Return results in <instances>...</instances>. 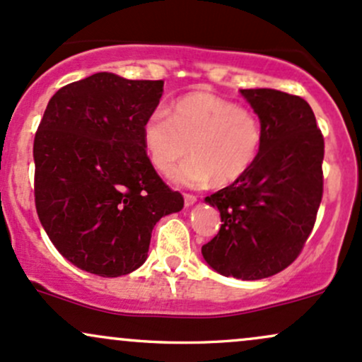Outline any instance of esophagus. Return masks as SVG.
<instances>
[{
	"mask_svg": "<svg viewBox=\"0 0 362 362\" xmlns=\"http://www.w3.org/2000/svg\"><path fill=\"white\" fill-rule=\"evenodd\" d=\"M194 203H197V197H193V194L186 193L185 194V206L188 209V206H193Z\"/></svg>",
	"mask_w": 362,
	"mask_h": 362,
	"instance_id": "obj_1",
	"label": "esophagus"
}]
</instances>
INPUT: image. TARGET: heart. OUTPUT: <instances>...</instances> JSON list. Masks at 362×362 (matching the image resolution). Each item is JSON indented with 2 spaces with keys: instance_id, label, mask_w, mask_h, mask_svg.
<instances>
[{
  "instance_id": "obj_1",
  "label": "heart",
  "mask_w": 362,
  "mask_h": 362,
  "mask_svg": "<svg viewBox=\"0 0 362 362\" xmlns=\"http://www.w3.org/2000/svg\"><path fill=\"white\" fill-rule=\"evenodd\" d=\"M141 141L150 164L170 174L192 152V159L174 173V181L189 188L215 182L227 186L253 168L263 132L258 116L233 100L210 92H192L173 105V116L156 109L141 124Z\"/></svg>"
}]
</instances>
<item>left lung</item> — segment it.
I'll use <instances>...</instances> for the list:
<instances>
[{
    "mask_svg": "<svg viewBox=\"0 0 362 362\" xmlns=\"http://www.w3.org/2000/svg\"><path fill=\"white\" fill-rule=\"evenodd\" d=\"M241 95L262 124V148L241 180L205 198L222 226L202 255L224 277L258 280L289 267L313 230L325 144L301 97L275 88H245Z\"/></svg>",
    "mask_w": 362,
    "mask_h": 362,
    "instance_id": "8db88e82",
    "label": "left lung"
}]
</instances>
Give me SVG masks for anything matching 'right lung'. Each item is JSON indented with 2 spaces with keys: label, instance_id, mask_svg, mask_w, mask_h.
I'll list each match as a JSON object with an SVG mask.
<instances>
[{
  "label": "right lung",
  "instance_id": "right-lung-1",
  "mask_svg": "<svg viewBox=\"0 0 362 362\" xmlns=\"http://www.w3.org/2000/svg\"><path fill=\"white\" fill-rule=\"evenodd\" d=\"M162 80L93 73L51 97L34 140L35 209L56 250L99 277L132 274L152 229L185 200L150 164L141 124Z\"/></svg>",
  "mask_w": 362,
  "mask_h": 362
}]
</instances>
